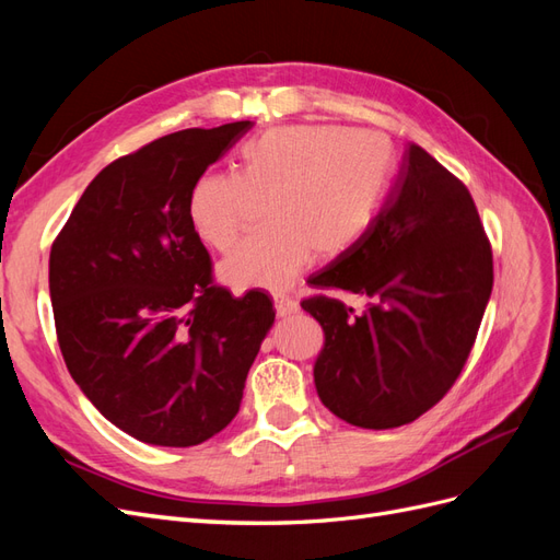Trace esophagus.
I'll list each match as a JSON object with an SVG mask.
<instances>
[{"label": "esophagus", "mask_w": 560, "mask_h": 560, "mask_svg": "<svg viewBox=\"0 0 560 560\" xmlns=\"http://www.w3.org/2000/svg\"><path fill=\"white\" fill-rule=\"evenodd\" d=\"M273 303H276L278 317H290V315L299 313V303L294 299H290V296H276Z\"/></svg>", "instance_id": "esophagus-1"}]
</instances>
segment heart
<instances>
[{
  "instance_id": "heart-1",
  "label": "heart",
  "mask_w": 560,
  "mask_h": 560,
  "mask_svg": "<svg viewBox=\"0 0 560 560\" xmlns=\"http://www.w3.org/2000/svg\"><path fill=\"white\" fill-rule=\"evenodd\" d=\"M389 173V142L366 128L280 126L241 149L238 171L202 175L189 194V222L212 249H229L254 206L270 229L219 264L231 287L284 290L317 254L348 252L376 214Z\"/></svg>"
}]
</instances>
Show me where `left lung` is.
Returning a JSON list of instances; mask_svg holds the SVG:
<instances>
[{"mask_svg":"<svg viewBox=\"0 0 560 560\" xmlns=\"http://www.w3.org/2000/svg\"><path fill=\"white\" fill-rule=\"evenodd\" d=\"M313 284L366 299L362 313L329 294L301 301L325 329L322 404L350 425L389 430L460 376L493 290V249L467 186L411 142L360 241Z\"/></svg>","mask_w":560,"mask_h":560,"instance_id":"8db88e82","label":"left lung"}]
</instances>
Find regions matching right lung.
I'll return each mask as SVG.
<instances>
[{
	"mask_svg": "<svg viewBox=\"0 0 560 560\" xmlns=\"http://www.w3.org/2000/svg\"><path fill=\"white\" fill-rule=\"evenodd\" d=\"M252 128H186L109 163L48 259L60 352L95 409L126 434L186 448L241 409L247 371L276 322L270 299L212 278L189 194Z\"/></svg>",
	"mask_w": 560,
	"mask_h": 560,
	"instance_id": "right-lung-1",
	"label": "right lung"
}]
</instances>
